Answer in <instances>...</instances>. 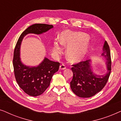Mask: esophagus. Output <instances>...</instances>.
Listing matches in <instances>:
<instances>
[{
  "label": "esophagus",
  "instance_id": "34e87169",
  "mask_svg": "<svg viewBox=\"0 0 121 121\" xmlns=\"http://www.w3.org/2000/svg\"><path fill=\"white\" fill-rule=\"evenodd\" d=\"M65 68H66V66L65 64H61V65H60V67H59V69H61V70H64Z\"/></svg>",
  "mask_w": 121,
  "mask_h": 121
}]
</instances>
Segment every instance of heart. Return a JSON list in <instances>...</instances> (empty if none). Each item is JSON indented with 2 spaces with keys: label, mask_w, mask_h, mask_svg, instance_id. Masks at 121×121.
Listing matches in <instances>:
<instances>
[{
  "label": "heart",
  "mask_w": 121,
  "mask_h": 121,
  "mask_svg": "<svg viewBox=\"0 0 121 121\" xmlns=\"http://www.w3.org/2000/svg\"><path fill=\"white\" fill-rule=\"evenodd\" d=\"M88 36L81 32L64 31L60 34L59 41L63 46H68L67 55L73 62H77L83 58L89 48ZM53 51L55 53H60L62 48L58 42H54Z\"/></svg>",
  "instance_id": "obj_1"
}]
</instances>
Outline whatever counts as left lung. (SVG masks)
<instances>
[{"label": "left lung", "instance_id": "obj_1", "mask_svg": "<svg viewBox=\"0 0 121 121\" xmlns=\"http://www.w3.org/2000/svg\"><path fill=\"white\" fill-rule=\"evenodd\" d=\"M101 56L106 60L107 72L104 75L94 74L90 65L91 60L82 61L72 65L73 77L70 82L73 92L80 97H90L100 92L105 87L111 70V59L110 47L104 42Z\"/></svg>", "mask_w": 121, "mask_h": 121}]
</instances>
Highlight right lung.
Listing matches in <instances>:
<instances>
[{
    "label": "right lung",
    "mask_w": 121,
    "mask_h": 121,
    "mask_svg": "<svg viewBox=\"0 0 121 121\" xmlns=\"http://www.w3.org/2000/svg\"><path fill=\"white\" fill-rule=\"evenodd\" d=\"M53 27L52 25L44 24H35L29 26L21 34L15 48L13 62L16 82L25 93L31 96H37L45 91L53 75L58 70L60 63L45 57L37 67L24 65L20 57L21 42L26 35L42 34Z\"/></svg>",
    "instance_id": "obj_1"
}]
</instances>
